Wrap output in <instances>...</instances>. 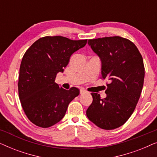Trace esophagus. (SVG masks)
<instances>
[{
  "label": "esophagus",
  "mask_w": 157,
  "mask_h": 157,
  "mask_svg": "<svg viewBox=\"0 0 157 157\" xmlns=\"http://www.w3.org/2000/svg\"><path fill=\"white\" fill-rule=\"evenodd\" d=\"M86 91L84 89H83V88H81V89H80V94H82L83 93H86Z\"/></svg>",
  "instance_id": "34e87169"
}]
</instances>
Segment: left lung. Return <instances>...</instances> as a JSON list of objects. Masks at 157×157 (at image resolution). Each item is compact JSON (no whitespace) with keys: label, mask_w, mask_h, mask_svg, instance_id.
I'll list each match as a JSON object with an SVG mask.
<instances>
[{"label":"left lung","mask_w":157,"mask_h":157,"mask_svg":"<svg viewBox=\"0 0 157 157\" xmlns=\"http://www.w3.org/2000/svg\"><path fill=\"white\" fill-rule=\"evenodd\" d=\"M88 44L101 62V78L109 79L106 97L91 93L93 102L86 110L89 119L101 128L123 125L134 112L144 79L141 53L134 43L120 36L89 39Z\"/></svg>","instance_id":"1"}]
</instances>
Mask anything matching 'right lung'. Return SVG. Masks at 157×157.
Instances as JSON below:
<instances>
[{
	"instance_id": "obj_1",
	"label": "right lung",
	"mask_w": 157,
	"mask_h": 157,
	"mask_svg": "<svg viewBox=\"0 0 157 157\" xmlns=\"http://www.w3.org/2000/svg\"><path fill=\"white\" fill-rule=\"evenodd\" d=\"M87 40H73L63 36H46L34 42L23 56L18 78V94L28 119L48 128L63 119L69 103L79 90H66L55 83L71 56L86 46Z\"/></svg>"
}]
</instances>
